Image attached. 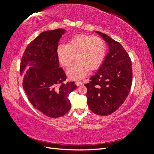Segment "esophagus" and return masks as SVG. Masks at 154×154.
Listing matches in <instances>:
<instances>
[{
  "label": "esophagus",
  "instance_id": "esophagus-1",
  "mask_svg": "<svg viewBox=\"0 0 154 154\" xmlns=\"http://www.w3.org/2000/svg\"><path fill=\"white\" fill-rule=\"evenodd\" d=\"M75 84H76L77 86H80V85H81L83 84V83H82V82H81V81H76V82H75Z\"/></svg>",
  "mask_w": 154,
  "mask_h": 154
}]
</instances>
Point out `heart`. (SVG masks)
Listing matches in <instances>:
<instances>
[{"instance_id":"obj_1","label":"heart","mask_w":154,"mask_h":154,"mask_svg":"<svg viewBox=\"0 0 154 154\" xmlns=\"http://www.w3.org/2000/svg\"><path fill=\"white\" fill-rule=\"evenodd\" d=\"M60 62L68 67L78 58L67 71L68 76L73 80L84 77L88 71H94L103 62L106 54V45L100 37L80 34L72 36L67 44H61L57 48Z\"/></svg>"}]
</instances>
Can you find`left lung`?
Segmentation results:
<instances>
[{"label":"left lung","instance_id":"obj_1","mask_svg":"<svg viewBox=\"0 0 154 154\" xmlns=\"http://www.w3.org/2000/svg\"><path fill=\"white\" fill-rule=\"evenodd\" d=\"M109 46V51L90 82L87 88V104L96 114L108 116L114 112L127 98L132 82L131 59L118 42L96 31Z\"/></svg>","mask_w":154,"mask_h":154}]
</instances>
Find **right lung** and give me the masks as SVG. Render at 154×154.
I'll return each mask as SVG.
<instances>
[{"label": "right lung", "instance_id": "add662e5", "mask_svg": "<svg viewBox=\"0 0 154 154\" xmlns=\"http://www.w3.org/2000/svg\"><path fill=\"white\" fill-rule=\"evenodd\" d=\"M65 32L62 29L42 32L27 46L22 57L20 74L23 88L36 109L49 118L64 116L71 109L68 99L76 88L74 82L59 67L58 42Z\"/></svg>", "mask_w": 154, "mask_h": 154}]
</instances>
